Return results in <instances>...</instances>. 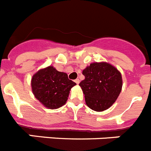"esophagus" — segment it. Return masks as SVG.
Segmentation results:
<instances>
[{"label":"esophagus","mask_w":151,"mask_h":151,"mask_svg":"<svg viewBox=\"0 0 151 151\" xmlns=\"http://www.w3.org/2000/svg\"><path fill=\"white\" fill-rule=\"evenodd\" d=\"M75 81V83H77V84H78V83H80V80L79 79H76L75 81Z\"/></svg>","instance_id":"34e87169"}]
</instances>
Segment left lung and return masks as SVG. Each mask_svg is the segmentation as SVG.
<instances>
[{"mask_svg": "<svg viewBox=\"0 0 151 151\" xmlns=\"http://www.w3.org/2000/svg\"><path fill=\"white\" fill-rule=\"evenodd\" d=\"M85 79L79 83L86 104L95 111L108 109L115 102L122 88V77L111 64L93 63L83 70Z\"/></svg>", "mask_w": 151, "mask_h": 151, "instance_id": "8db88e82", "label": "left lung"}]
</instances>
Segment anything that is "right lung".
<instances>
[{"instance_id":"add662e5","label":"right lung","mask_w":151,"mask_h":151,"mask_svg":"<svg viewBox=\"0 0 151 151\" xmlns=\"http://www.w3.org/2000/svg\"><path fill=\"white\" fill-rule=\"evenodd\" d=\"M75 82L68 79V74L50 66L41 69L33 76L31 87L35 97L50 109L62 107L68 101L71 87Z\"/></svg>"}]
</instances>
